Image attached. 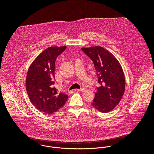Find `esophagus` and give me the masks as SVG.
I'll return each instance as SVG.
<instances>
[{
	"label": "esophagus",
	"instance_id": "1",
	"mask_svg": "<svg viewBox=\"0 0 154 154\" xmlns=\"http://www.w3.org/2000/svg\"><path fill=\"white\" fill-rule=\"evenodd\" d=\"M75 91H80V92H84V91H86V88H81L80 89H76Z\"/></svg>",
	"mask_w": 154,
	"mask_h": 154
}]
</instances>
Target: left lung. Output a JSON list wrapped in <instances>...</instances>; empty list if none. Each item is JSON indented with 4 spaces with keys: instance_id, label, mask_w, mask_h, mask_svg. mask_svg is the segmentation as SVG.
<instances>
[{
    "instance_id": "obj_1",
    "label": "left lung",
    "mask_w": 154,
    "mask_h": 154,
    "mask_svg": "<svg viewBox=\"0 0 154 154\" xmlns=\"http://www.w3.org/2000/svg\"><path fill=\"white\" fill-rule=\"evenodd\" d=\"M93 61L101 85L97 88L92 106L102 113L112 111L120 102L125 92L124 74L118 60L102 47L82 48Z\"/></svg>"
}]
</instances>
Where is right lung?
Listing matches in <instances>:
<instances>
[{"label": "right lung", "mask_w": 154, "mask_h": 154, "mask_svg": "<svg viewBox=\"0 0 154 154\" xmlns=\"http://www.w3.org/2000/svg\"><path fill=\"white\" fill-rule=\"evenodd\" d=\"M66 46L51 47L38 56L30 66L26 88L33 105L39 111L51 114L64 106L68 96L55 88V61Z\"/></svg>", "instance_id": "1"}]
</instances>
